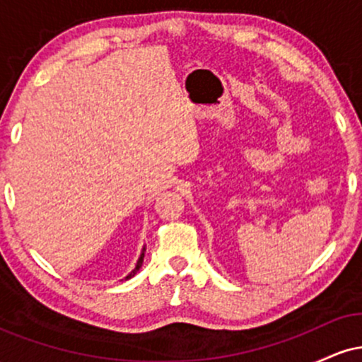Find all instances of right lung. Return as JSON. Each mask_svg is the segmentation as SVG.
<instances>
[{"label": "right lung", "instance_id": "1", "mask_svg": "<svg viewBox=\"0 0 362 362\" xmlns=\"http://www.w3.org/2000/svg\"><path fill=\"white\" fill-rule=\"evenodd\" d=\"M144 252H146V247H143V250H141V255H139V259H138V262H136V267L132 269V271L129 272L127 276L124 277V279L127 281V279H131V277H134L136 274H138V271H139V269H141V265H143V260H144Z\"/></svg>", "mask_w": 362, "mask_h": 362}]
</instances>
